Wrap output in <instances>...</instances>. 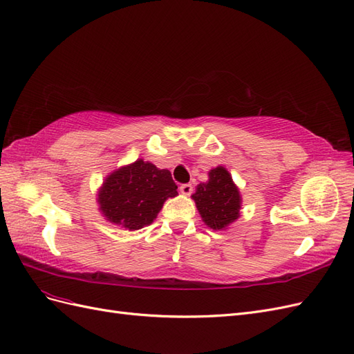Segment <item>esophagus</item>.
Returning a JSON list of instances; mask_svg holds the SVG:
<instances>
[{"instance_id":"esophagus-1","label":"esophagus","mask_w":354,"mask_h":354,"mask_svg":"<svg viewBox=\"0 0 354 354\" xmlns=\"http://www.w3.org/2000/svg\"><path fill=\"white\" fill-rule=\"evenodd\" d=\"M179 189H180V193H183V194L189 196L191 193H193V185H191V184H183V185L179 187Z\"/></svg>"}]
</instances>
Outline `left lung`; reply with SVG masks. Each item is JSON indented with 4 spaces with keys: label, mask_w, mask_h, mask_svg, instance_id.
Instances as JSON below:
<instances>
[{
    "label": "left lung",
    "mask_w": 354,
    "mask_h": 354,
    "mask_svg": "<svg viewBox=\"0 0 354 354\" xmlns=\"http://www.w3.org/2000/svg\"><path fill=\"white\" fill-rule=\"evenodd\" d=\"M193 198L201 218L214 230L228 227L240 215L239 189L222 166L209 171V183L197 185Z\"/></svg>",
    "instance_id": "obj_1"
}]
</instances>
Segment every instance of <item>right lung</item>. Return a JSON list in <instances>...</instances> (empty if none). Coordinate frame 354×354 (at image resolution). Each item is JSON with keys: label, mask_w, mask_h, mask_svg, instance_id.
<instances>
[{"label": "right lung", "mask_w": 354, "mask_h": 354, "mask_svg": "<svg viewBox=\"0 0 354 354\" xmlns=\"http://www.w3.org/2000/svg\"><path fill=\"white\" fill-rule=\"evenodd\" d=\"M176 189L169 170L138 160L105 179L97 201L108 221L132 231L149 225Z\"/></svg>", "instance_id": "right-lung-1"}]
</instances>
